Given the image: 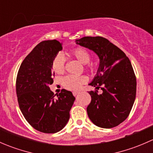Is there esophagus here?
Returning <instances> with one entry per match:
<instances>
[{
	"mask_svg": "<svg viewBox=\"0 0 153 153\" xmlns=\"http://www.w3.org/2000/svg\"><path fill=\"white\" fill-rule=\"evenodd\" d=\"M78 94H79V92H73L74 96H76V95H78Z\"/></svg>",
	"mask_w": 153,
	"mask_h": 153,
	"instance_id": "1",
	"label": "esophagus"
}]
</instances>
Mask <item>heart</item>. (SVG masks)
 I'll use <instances>...</instances> for the list:
<instances>
[{"label": "heart", "instance_id": "b5f03b06", "mask_svg": "<svg viewBox=\"0 0 153 153\" xmlns=\"http://www.w3.org/2000/svg\"><path fill=\"white\" fill-rule=\"evenodd\" d=\"M69 55L72 58L76 59L78 62L84 65L87 64L90 61V54L84 48H75L70 51ZM64 66H65V59L61 54H58L52 61V70L57 74H62L64 72ZM88 67L91 70L93 69V65H89ZM86 82V78L85 76L77 77L68 75L63 80V86L69 90L76 91L78 90L81 85Z\"/></svg>", "mask_w": 153, "mask_h": 153}]
</instances>
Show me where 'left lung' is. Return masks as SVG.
Wrapping results in <instances>:
<instances>
[{
    "instance_id": "left-lung-1",
    "label": "left lung",
    "mask_w": 153,
    "mask_h": 153,
    "mask_svg": "<svg viewBox=\"0 0 153 153\" xmlns=\"http://www.w3.org/2000/svg\"><path fill=\"white\" fill-rule=\"evenodd\" d=\"M78 45L92 50L99 58L97 73L89 85L103 92H89L91 102L86 108L92 123L101 128L119 125L129 115L135 99L136 78L126 54L102 37H84Z\"/></svg>"
}]
</instances>
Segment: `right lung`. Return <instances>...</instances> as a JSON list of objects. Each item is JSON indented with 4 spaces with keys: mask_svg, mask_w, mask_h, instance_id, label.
I'll return each instance as SVG.
<instances>
[{
    "mask_svg": "<svg viewBox=\"0 0 153 153\" xmlns=\"http://www.w3.org/2000/svg\"><path fill=\"white\" fill-rule=\"evenodd\" d=\"M62 44L56 40L39 43L24 60L17 76L21 112L32 127L44 133H55L67 125L75 100L72 92L64 89L55 98L49 88L55 76L52 61L62 50Z\"/></svg>",
    "mask_w": 153,
    "mask_h": 153,
    "instance_id": "obj_1",
    "label": "right lung"
}]
</instances>
